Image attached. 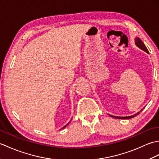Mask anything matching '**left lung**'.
<instances>
[{
    "label": "left lung",
    "mask_w": 159,
    "mask_h": 159,
    "mask_svg": "<svg viewBox=\"0 0 159 159\" xmlns=\"http://www.w3.org/2000/svg\"><path fill=\"white\" fill-rule=\"evenodd\" d=\"M134 41H135V45L138 47V48H139L140 49L143 50V51H145L146 52H147L148 54H149V51H148L146 46H145V44L143 43V42L141 41V39L139 38H136L135 39H134ZM143 109H141L139 112L137 113L136 114L133 115V116H127V117H118V116H113L112 115H109V116H111V117H113V118H116V119H121V120H124V119H130V118H133L134 117H135L137 116H138L140 113L141 111H142Z\"/></svg>",
    "instance_id": "1"
}]
</instances>
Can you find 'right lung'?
<instances>
[{"instance_id": "1", "label": "right lung", "mask_w": 159, "mask_h": 159, "mask_svg": "<svg viewBox=\"0 0 159 159\" xmlns=\"http://www.w3.org/2000/svg\"><path fill=\"white\" fill-rule=\"evenodd\" d=\"M70 122H69V123H70ZM69 123H68V124H66V126H63V128H62V129H63V128H66V126H67V125H68V124H69Z\"/></svg>"}]
</instances>
